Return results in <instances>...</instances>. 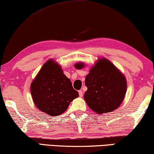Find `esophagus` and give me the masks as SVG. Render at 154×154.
<instances>
[{
	"label": "esophagus",
	"instance_id": "1",
	"mask_svg": "<svg viewBox=\"0 0 154 154\" xmlns=\"http://www.w3.org/2000/svg\"><path fill=\"white\" fill-rule=\"evenodd\" d=\"M79 96L81 97L83 96V92H82V91H79Z\"/></svg>",
	"mask_w": 154,
	"mask_h": 154
}]
</instances>
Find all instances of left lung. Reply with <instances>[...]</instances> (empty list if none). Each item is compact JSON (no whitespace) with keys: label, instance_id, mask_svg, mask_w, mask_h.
I'll list each match as a JSON object with an SVG mask.
<instances>
[{"label":"left lung","instance_id":"1","mask_svg":"<svg viewBox=\"0 0 154 154\" xmlns=\"http://www.w3.org/2000/svg\"><path fill=\"white\" fill-rule=\"evenodd\" d=\"M75 67L81 69L83 63ZM85 84L88 88L84 98L88 106L97 113H109L119 107L127 91L125 77L113 63L101 59L86 75Z\"/></svg>","mask_w":154,"mask_h":154}]
</instances>
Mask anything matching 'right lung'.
<instances>
[{
	"label": "right lung",
	"instance_id": "obj_1",
	"mask_svg": "<svg viewBox=\"0 0 154 154\" xmlns=\"http://www.w3.org/2000/svg\"><path fill=\"white\" fill-rule=\"evenodd\" d=\"M30 90L36 106L51 116L66 111L70 103L78 97V92L73 88L70 80L52 60L43 66Z\"/></svg>",
	"mask_w": 154,
	"mask_h": 154
}]
</instances>
